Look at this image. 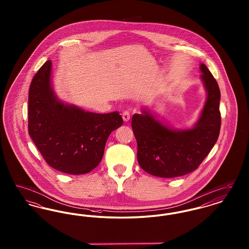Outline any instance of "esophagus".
Returning <instances> with one entry per match:
<instances>
[{
  "instance_id": "1",
  "label": "esophagus",
  "mask_w": 249,
  "mask_h": 249,
  "mask_svg": "<svg viewBox=\"0 0 249 249\" xmlns=\"http://www.w3.org/2000/svg\"><path fill=\"white\" fill-rule=\"evenodd\" d=\"M130 112L129 111H124L123 113H122V119H123V120L126 122V121H128L129 119H130Z\"/></svg>"
}]
</instances>
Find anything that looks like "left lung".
I'll list each match as a JSON object with an SVG mask.
<instances>
[{
	"label": "left lung",
	"instance_id": "obj_1",
	"mask_svg": "<svg viewBox=\"0 0 249 249\" xmlns=\"http://www.w3.org/2000/svg\"><path fill=\"white\" fill-rule=\"evenodd\" d=\"M201 71L207 99L193 129L171 130L144 110L142 115H133L131 128L137 141V160L146 173L164 178L188 175L200 166L217 141L221 126L220 90L204 64H201Z\"/></svg>",
	"mask_w": 249,
	"mask_h": 249
}]
</instances>
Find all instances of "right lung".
<instances>
[{"label":"right lung","mask_w":249,"mask_h":249,"mask_svg":"<svg viewBox=\"0 0 249 249\" xmlns=\"http://www.w3.org/2000/svg\"><path fill=\"white\" fill-rule=\"evenodd\" d=\"M51 61L34 76L29 90L28 130L48 165L83 175L101 162L108 136L122 124L118 112L95 114L63 105L50 86Z\"/></svg>","instance_id":"add662e5"}]
</instances>
